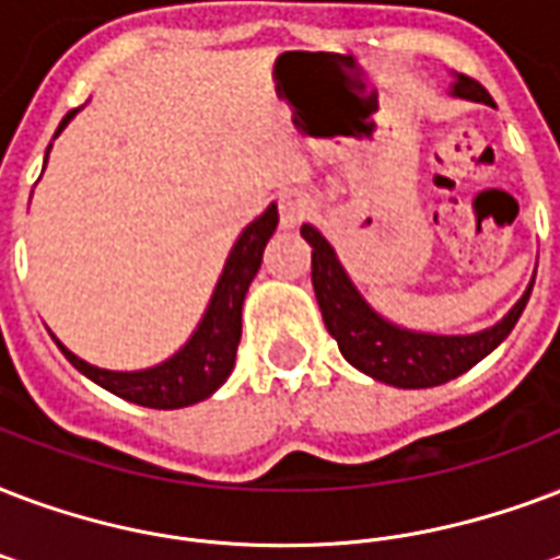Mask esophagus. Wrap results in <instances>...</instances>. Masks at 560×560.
<instances>
[{"label": "esophagus", "instance_id": "obj_1", "mask_svg": "<svg viewBox=\"0 0 560 560\" xmlns=\"http://www.w3.org/2000/svg\"><path fill=\"white\" fill-rule=\"evenodd\" d=\"M311 211V199L302 194H284L279 199V223L281 229H299L302 220L308 217Z\"/></svg>", "mask_w": 560, "mask_h": 560}]
</instances>
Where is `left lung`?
Masks as SVG:
<instances>
[{"label": "left lung", "instance_id": "obj_1", "mask_svg": "<svg viewBox=\"0 0 560 560\" xmlns=\"http://www.w3.org/2000/svg\"><path fill=\"white\" fill-rule=\"evenodd\" d=\"M452 96L469 102L493 105L490 93L479 81L467 75H455L450 88ZM302 237L311 246V281L317 293L323 323L328 335L335 337L340 355L349 364L361 370L375 382L394 384L405 390L420 387H438L469 366H476L481 358H488L493 349L511 335L517 326L520 314L526 308L535 276L528 281L526 293L517 299V305L490 328L472 331V335H432V331H413V328L396 326L364 299V293L349 279L347 267L337 258L335 246L317 232L314 225H302Z\"/></svg>", "mask_w": 560, "mask_h": 560}]
</instances>
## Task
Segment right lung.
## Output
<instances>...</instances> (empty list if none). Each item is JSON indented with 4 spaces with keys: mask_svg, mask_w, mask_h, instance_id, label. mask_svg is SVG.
I'll return each instance as SVG.
<instances>
[{
    "mask_svg": "<svg viewBox=\"0 0 560 560\" xmlns=\"http://www.w3.org/2000/svg\"><path fill=\"white\" fill-rule=\"evenodd\" d=\"M81 108L70 110L61 119L55 138L70 126V119ZM49 149H52V143H49ZM49 149H46V158H49ZM276 225H279V208L272 202L234 241L223 264V272L217 279V288L211 293V302H208L202 319L196 323L194 335L187 337L185 347L161 364L147 366V370H105V366L88 364L84 358L70 352L55 335L52 340L81 375H88L91 382H96L119 399L143 405V408H158V411H173V408L202 402L211 394H217L225 378L232 375L237 343H241L243 299H246L252 279L261 270L264 249L276 234Z\"/></svg>",
    "mask_w": 560,
    "mask_h": 560,
    "instance_id": "right-lung-1",
    "label": "right lung"
}]
</instances>
